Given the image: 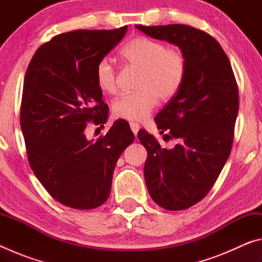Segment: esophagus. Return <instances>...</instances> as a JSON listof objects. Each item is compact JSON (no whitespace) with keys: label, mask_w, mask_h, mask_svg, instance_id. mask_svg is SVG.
<instances>
[{"label":"esophagus","mask_w":262,"mask_h":262,"mask_svg":"<svg viewBox=\"0 0 262 262\" xmlns=\"http://www.w3.org/2000/svg\"><path fill=\"white\" fill-rule=\"evenodd\" d=\"M130 125V129H132V132L134 133V134L136 135L137 134V132H139V129H140V125L137 122H130L129 123Z\"/></svg>","instance_id":"esophagus-1"}]
</instances>
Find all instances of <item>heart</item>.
Listing matches in <instances>:
<instances>
[{"label":"heart","mask_w":262,"mask_h":262,"mask_svg":"<svg viewBox=\"0 0 262 262\" xmlns=\"http://www.w3.org/2000/svg\"><path fill=\"white\" fill-rule=\"evenodd\" d=\"M132 67L141 69L139 91L126 94L114 101V117L126 120H144L151 114L158 99L167 101L178 94L187 72V59L179 47L166 45L147 37H136L121 50ZM96 84L106 95L118 92V72L108 57L98 61L95 69Z\"/></svg>","instance_id":"heart-1"}]
</instances>
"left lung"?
<instances>
[{
  "label": "left lung",
  "mask_w": 262,
  "mask_h": 262,
  "mask_svg": "<svg viewBox=\"0 0 262 262\" xmlns=\"http://www.w3.org/2000/svg\"><path fill=\"white\" fill-rule=\"evenodd\" d=\"M136 29L179 46L187 59L179 92L155 118L161 133L178 140L174 148H162L144 129L137 134L148 151L144 178L150 196L164 209L184 210L209 193L231 152L237 81L223 48L205 31L184 24Z\"/></svg>",
  "instance_id": "8db88e82"
}]
</instances>
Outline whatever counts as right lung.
Instances as JSON below:
<instances>
[{
  "instance_id": "add662e5",
  "label": "right lung",
  "mask_w": 262,
  "mask_h": 262,
  "mask_svg": "<svg viewBox=\"0 0 262 262\" xmlns=\"http://www.w3.org/2000/svg\"><path fill=\"white\" fill-rule=\"evenodd\" d=\"M126 32L122 26L57 34L38 48L26 70L20 127L30 166L53 199L74 209L106 202L118 159L134 141L125 121L95 142L84 134L89 123L107 121L95 69Z\"/></svg>"
}]
</instances>
